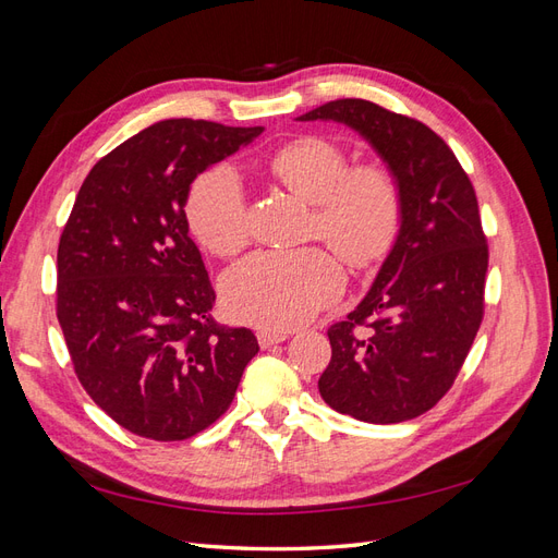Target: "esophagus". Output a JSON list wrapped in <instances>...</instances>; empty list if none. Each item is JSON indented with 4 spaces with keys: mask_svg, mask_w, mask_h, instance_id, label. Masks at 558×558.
Instances as JSON below:
<instances>
[{
    "mask_svg": "<svg viewBox=\"0 0 558 558\" xmlns=\"http://www.w3.org/2000/svg\"><path fill=\"white\" fill-rule=\"evenodd\" d=\"M289 337H291V330H258V344L263 349H267V347L289 340Z\"/></svg>",
    "mask_w": 558,
    "mask_h": 558,
    "instance_id": "esophagus-1",
    "label": "esophagus"
}]
</instances>
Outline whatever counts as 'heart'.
Here are the masks:
<instances>
[{"instance_id": "b5f03b06", "label": "heart", "mask_w": 558, "mask_h": 558, "mask_svg": "<svg viewBox=\"0 0 558 558\" xmlns=\"http://www.w3.org/2000/svg\"><path fill=\"white\" fill-rule=\"evenodd\" d=\"M272 174L300 199L314 205V232L340 256L365 267L391 248L400 228V191L379 165L349 170L344 150L320 137L298 140L269 160ZM195 238L218 256L248 240L242 183L230 167L202 174L189 197ZM342 269L324 248L258 251L223 279L226 310L267 330L293 328L340 298Z\"/></svg>"}]
</instances>
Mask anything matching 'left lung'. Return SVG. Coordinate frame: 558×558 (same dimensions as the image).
<instances>
[{
  "mask_svg": "<svg viewBox=\"0 0 558 558\" xmlns=\"http://www.w3.org/2000/svg\"><path fill=\"white\" fill-rule=\"evenodd\" d=\"M295 121L347 125L398 183V234L356 310L328 330L318 393L340 414L400 424L449 391L482 324L488 251L475 191L430 128L367 99H335Z\"/></svg>",
  "mask_w": 558,
  "mask_h": 558,
  "instance_id": "1",
  "label": "left lung"
}]
</instances>
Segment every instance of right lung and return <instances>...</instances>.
I'll list each match as a JSON object with an SVG mask.
<instances>
[{"mask_svg": "<svg viewBox=\"0 0 558 558\" xmlns=\"http://www.w3.org/2000/svg\"><path fill=\"white\" fill-rule=\"evenodd\" d=\"M260 132L154 123L99 160L76 195L58 246V320L86 393L134 435L174 442L205 430L258 353L248 328L214 320L183 209L193 181Z\"/></svg>", "mask_w": 558, "mask_h": 558, "instance_id": "right-lung-1", "label": "right lung"}]
</instances>
